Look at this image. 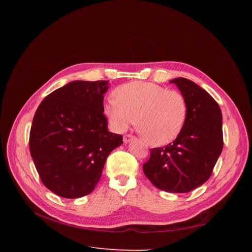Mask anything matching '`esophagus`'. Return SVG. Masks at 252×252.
Masks as SVG:
<instances>
[{"label": "esophagus", "mask_w": 252, "mask_h": 252, "mask_svg": "<svg viewBox=\"0 0 252 252\" xmlns=\"http://www.w3.org/2000/svg\"><path fill=\"white\" fill-rule=\"evenodd\" d=\"M133 136L131 135V134H125L124 135V138H123V141H124V143L125 144H127V143H129V142H131V141H133Z\"/></svg>", "instance_id": "1"}]
</instances>
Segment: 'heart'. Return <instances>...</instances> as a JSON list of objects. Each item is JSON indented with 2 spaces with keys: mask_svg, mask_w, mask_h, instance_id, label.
<instances>
[{
  "mask_svg": "<svg viewBox=\"0 0 252 252\" xmlns=\"http://www.w3.org/2000/svg\"><path fill=\"white\" fill-rule=\"evenodd\" d=\"M116 98L104 105V114L117 132L138 124L147 141L164 146L174 141L184 128L187 101L178 90L149 82H130L113 91Z\"/></svg>",
  "mask_w": 252,
  "mask_h": 252,
  "instance_id": "obj_1",
  "label": "heart"
}]
</instances>
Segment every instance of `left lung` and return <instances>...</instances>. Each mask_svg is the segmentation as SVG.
<instances>
[{
  "label": "left lung",
  "mask_w": 252,
  "mask_h": 252,
  "mask_svg": "<svg viewBox=\"0 0 252 252\" xmlns=\"http://www.w3.org/2000/svg\"><path fill=\"white\" fill-rule=\"evenodd\" d=\"M170 83L187 101L186 123L172 143L151 149L143 170L157 188L185 193L210 178L223 150V118L215 98L194 82L177 78Z\"/></svg>",
  "instance_id": "left-lung-1"
}]
</instances>
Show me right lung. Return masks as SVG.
<instances>
[{
  "instance_id": "right-lung-1",
  "label": "right lung",
  "mask_w": 252,
  "mask_h": 252,
  "mask_svg": "<svg viewBox=\"0 0 252 252\" xmlns=\"http://www.w3.org/2000/svg\"><path fill=\"white\" fill-rule=\"evenodd\" d=\"M108 81H73L53 91L37 107L29 135L30 155L43 184L66 199L89 194L106 158L123 144L108 131L104 94Z\"/></svg>"
}]
</instances>
